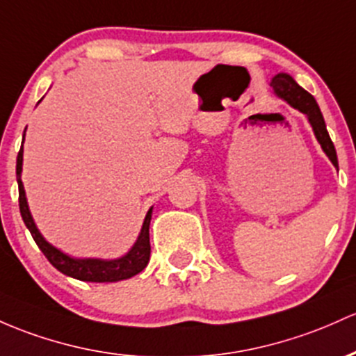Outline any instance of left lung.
<instances>
[{
    "instance_id": "left-lung-1",
    "label": "left lung",
    "mask_w": 356,
    "mask_h": 356,
    "mask_svg": "<svg viewBox=\"0 0 356 356\" xmlns=\"http://www.w3.org/2000/svg\"><path fill=\"white\" fill-rule=\"evenodd\" d=\"M270 86L275 92V96H279L280 99L286 101L287 104H291L292 108L298 109V111L306 115L307 121H309L312 131H314L316 140L321 145L323 152L326 154V157L331 160L334 167L338 169V157L337 150H334L333 142H331L330 134L326 130V123H324L323 113L319 109L318 103L312 97L306 89H302L300 86L296 83L294 77L289 76L286 72H279L272 77Z\"/></svg>"
}]
</instances>
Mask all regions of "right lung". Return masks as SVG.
Listing matches in <instances>:
<instances>
[{
	"instance_id": "obj_1",
	"label": "right lung",
	"mask_w": 356,
	"mask_h": 356,
	"mask_svg": "<svg viewBox=\"0 0 356 356\" xmlns=\"http://www.w3.org/2000/svg\"><path fill=\"white\" fill-rule=\"evenodd\" d=\"M42 101V99H40ZM38 101V103H40ZM26 130V128H25ZM23 142H25V131H23ZM22 170H23V145L19 148L17 157V182H18V202H19V213H22L23 222L26 225L29 232L32 233L35 243L42 250V253L47 257V260L62 272L64 275L72 277V279L84 280V282H118V280H127L130 277L136 275L147 267L148 260H150V220H152V206L147 211V216L143 220L140 235L136 238L134 247L128 250L124 255L118 259L104 260V259H77V257H70L64 253L62 250L54 247L52 243L45 240L44 235L38 232L37 225H35L32 213H30L29 201H26L25 187L22 182Z\"/></svg>"
}]
</instances>
